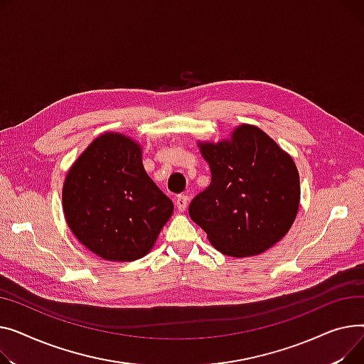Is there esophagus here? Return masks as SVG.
I'll return each instance as SVG.
<instances>
[{
  "mask_svg": "<svg viewBox=\"0 0 364 364\" xmlns=\"http://www.w3.org/2000/svg\"><path fill=\"white\" fill-rule=\"evenodd\" d=\"M176 207H178V210L181 213H183L186 210V207H188V197L186 196H179L176 198Z\"/></svg>",
  "mask_w": 364,
  "mask_h": 364,
  "instance_id": "obj_1",
  "label": "esophagus"
}]
</instances>
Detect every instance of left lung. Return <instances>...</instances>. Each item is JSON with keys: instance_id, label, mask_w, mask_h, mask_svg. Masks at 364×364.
Returning <instances> with one entry per match:
<instances>
[{"instance_id": "8db88e82", "label": "left lung", "mask_w": 364, "mask_h": 364, "mask_svg": "<svg viewBox=\"0 0 364 364\" xmlns=\"http://www.w3.org/2000/svg\"><path fill=\"white\" fill-rule=\"evenodd\" d=\"M197 145L211 182L189 204V218L210 244L230 257H251L279 242L300 207V175L292 157L247 123L228 139Z\"/></svg>"}]
</instances>
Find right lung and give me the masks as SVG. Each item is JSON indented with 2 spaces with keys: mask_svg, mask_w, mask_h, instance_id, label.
Instances as JSON below:
<instances>
[{
  "mask_svg": "<svg viewBox=\"0 0 364 364\" xmlns=\"http://www.w3.org/2000/svg\"><path fill=\"white\" fill-rule=\"evenodd\" d=\"M63 211L76 240L105 262H135L154 247L173 203L145 172L142 146L105 132L69 168Z\"/></svg>",
  "mask_w": 364,
  "mask_h": 364,
  "instance_id": "add662e5",
  "label": "right lung"
}]
</instances>
